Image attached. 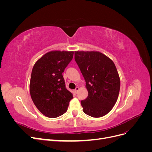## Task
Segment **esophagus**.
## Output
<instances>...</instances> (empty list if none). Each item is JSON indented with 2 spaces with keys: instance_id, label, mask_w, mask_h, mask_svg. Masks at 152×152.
I'll use <instances>...</instances> for the list:
<instances>
[{
  "instance_id": "34e87169",
  "label": "esophagus",
  "mask_w": 152,
  "mask_h": 152,
  "mask_svg": "<svg viewBox=\"0 0 152 152\" xmlns=\"http://www.w3.org/2000/svg\"><path fill=\"white\" fill-rule=\"evenodd\" d=\"M79 87H76V88H75V93H77V92H78V91H79Z\"/></svg>"
}]
</instances>
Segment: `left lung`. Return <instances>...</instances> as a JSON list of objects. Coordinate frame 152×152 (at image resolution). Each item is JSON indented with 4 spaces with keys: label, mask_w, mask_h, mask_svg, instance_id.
I'll use <instances>...</instances> for the list:
<instances>
[{
    "label": "left lung",
    "mask_w": 152,
    "mask_h": 152,
    "mask_svg": "<svg viewBox=\"0 0 152 152\" xmlns=\"http://www.w3.org/2000/svg\"><path fill=\"white\" fill-rule=\"evenodd\" d=\"M75 60L86 81L87 98L83 112L98 118L109 113L117 102L121 80L111 59L98 51H75Z\"/></svg>",
    "instance_id": "left-lung-1"
}]
</instances>
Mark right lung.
Returning <instances> with one entry per match:
<instances>
[{
  "label": "right lung",
  "instance_id": "add662e5",
  "mask_svg": "<svg viewBox=\"0 0 152 152\" xmlns=\"http://www.w3.org/2000/svg\"><path fill=\"white\" fill-rule=\"evenodd\" d=\"M73 56V51L52 50L41 57L32 69L31 98L39 111L48 117L62 115L73 98V94L66 88L62 75Z\"/></svg>",
  "mask_w": 152,
  "mask_h": 152
}]
</instances>
